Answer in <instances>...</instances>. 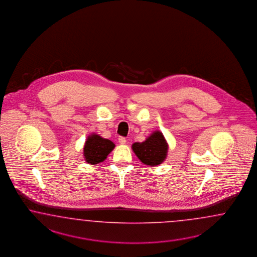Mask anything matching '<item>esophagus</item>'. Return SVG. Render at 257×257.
Instances as JSON below:
<instances>
[{
    "instance_id": "obj_1",
    "label": "esophagus",
    "mask_w": 257,
    "mask_h": 257,
    "mask_svg": "<svg viewBox=\"0 0 257 257\" xmlns=\"http://www.w3.org/2000/svg\"><path fill=\"white\" fill-rule=\"evenodd\" d=\"M118 142H119V144L124 145V144H126V139L122 138V137H119V138H118Z\"/></svg>"
}]
</instances>
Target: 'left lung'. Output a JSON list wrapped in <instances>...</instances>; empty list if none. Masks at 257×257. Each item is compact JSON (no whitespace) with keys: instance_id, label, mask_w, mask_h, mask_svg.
<instances>
[{"instance_id":"8db88e82","label":"left lung","mask_w":257,"mask_h":257,"mask_svg":"<svg viewBox=\"0 0 257 257\" xmlns=\"http://www.w3.org/2000/svg\"><path fill=\"white\" fill-rule=\"evenodd\" d=\"M132 150L143 164L155 167L167 158L168 144L163 133L154 131L145 141L134 143Z\"/></svg>"}]
</instances>
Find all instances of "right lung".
I'll return each mask as SVG.
<instances>
[{
  "mask_svg": "<svg viewBox=\"0 0 257 257\" xmlns=\"http://www.w3.org/2000/svg\"><path fill=\"white\" fill-rule=\"evenodd\" d=\"M114 148L115 144L111 140L104 139L95 133H91L84 145V158L89 165H97L106 159Z\"/></svg>",
  "mask_w": 257,
  "mask_h": 257,
  "instance_id": "right-lung-1",
  "label": "right lung"
}]
</instances>
